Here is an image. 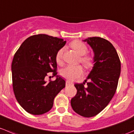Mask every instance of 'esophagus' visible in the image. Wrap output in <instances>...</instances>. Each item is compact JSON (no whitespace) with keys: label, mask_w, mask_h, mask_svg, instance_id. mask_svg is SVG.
Returning a JSON list of instances; mask_svg holds the SVG:
<instances>
[{"label":"esophagus","mask_w":134,"mask_h":134,"mask_svg":"<svg viewBox=\"0 0 134 134\" xmlns=\"http://www.w3.org/2000/svg\"><path fill=\"white\" fill-rule=\"evenodd\" d=\"M72 84H73V83H71V81H70L69 80H67L66 81V86L70 85H72Z\"/></svg>","instance_id":"obj_1"}]
</instances>
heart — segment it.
<instances>
[{"instance_id": "heart-1", "label": "heart", "mask_w": 134, "mask_h": 134, "mask_svg": "<svg viewBox=\"0 0 134 134\" xmlns=\"http://www.w3.org/2000/svg\"><path fill=\"white\" fill-rule=\"evenodd\" d=\"M71 46L79 55H81L80 58L81 63L87 68H90L93 66L94 59L89 55H85L88 51L87 46L84 43L79 40H75L71 43ZM64 47H62L58 51L56 55V61L58 64H61L63 60ZM83 70L81 66L68 65L63 69L60 71V74L63 77L69 80H74L79 77L83 74Z\"/></svg>"}]
</instances>
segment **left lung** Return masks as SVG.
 <instances>
[{
  "mask_svg": "<svg viewBox=\"0 0 134 134\" xmlns=\"http://www.w3.org/2000/svg\"><path fill=\"white\" fill-rule=\"evenodd\" d=\"M93 50L94 66L85 82L75 83L77 94L71 100L75 113L92 117L100 113L113 97L120 74V61L113 46L107 40L92 37L84 40ZM88 80L89 81L86 82Z\"/></svg>",
  "mask_w": 134,
  "mask_h": 134,
  "instance_id": "left-lung-1",
  "label": "left lung"
}]
</instances>
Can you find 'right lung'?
I'll use <instances>...</instances> for the list:
<instances>
[{
  "mask_svg": "<svg viewBox=\"0 0 134 134\" xmlns=\"http://www.w3.org/2000/svg\"><path fill=\"white\" fill-rule=\"evenodd\" d=\"M66 41L47 34H37L25 40L15 53L12 64L13 90L21 106L34 115L48 112L54 98L66 82L57 75L56 55ZM49 72L57 78L47 83Z\"/></svg>",
  "mask_w": 134,
  "mask_h": 134,
  "instance_id": "obj_1",
  "label": "right lung"
}]
</instances>
